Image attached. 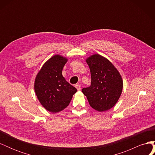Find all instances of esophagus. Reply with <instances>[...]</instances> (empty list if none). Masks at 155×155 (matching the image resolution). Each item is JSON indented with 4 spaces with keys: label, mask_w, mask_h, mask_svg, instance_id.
<instances>
[{
    "label": "esophagus",
    "mask_w": 155,
    "mask_h": 155,
    "mask_svg": "<svg viewBox=\"0 0 155 155\" xmlns=\"http://www.w3.org/2000/svg\"><path fill=\"white\" fill-rule=\"evenodd\" d=\"M76 88L78 89V91H80L81 90V85H79V84H76V85H75Z\"/></svg>",
    "instance_id": "esophagus-1"
}]
</instances>
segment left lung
Returning a JSON list of instances; mask_svg holds the SVG:
<instances>
[{
  "instance_id": "8db88e82",
  "label": "left lung",
  "mask_w": 155,
  "mask_h": 155,
  "mask_svg": "<svg viewBox=\"0 0 155 155\" xmlns=\"http://www.w3.org/2000/svg\"><path fill=\"white\" fill-rule=\"evenodd\" d=\"M90 68L91 85L82 89L89 104L98 112L112 109L122 92L123 79L119 71L110 61L98 54L87 58Z\"/></svg>"
}]
</instances>
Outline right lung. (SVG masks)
<instances>
[{
	"label": "right lung",
	"instance_id": "right-lung-1",
	"mask_svg": "<svg viewBox=\"0 0 155 155\" xmlns=\"http://www.w3.org/2000/svg\"><path fill=\"white\" fill-rule=\"evenodd\" d=\"M68 59L57 54L48 59L36 75L35 95L45 109L52 113L68 106L77 89L67 81L62 70Z\"/></svg>",
	"mask_w": 155,
	"mask_h": 155
}]
</instances>
